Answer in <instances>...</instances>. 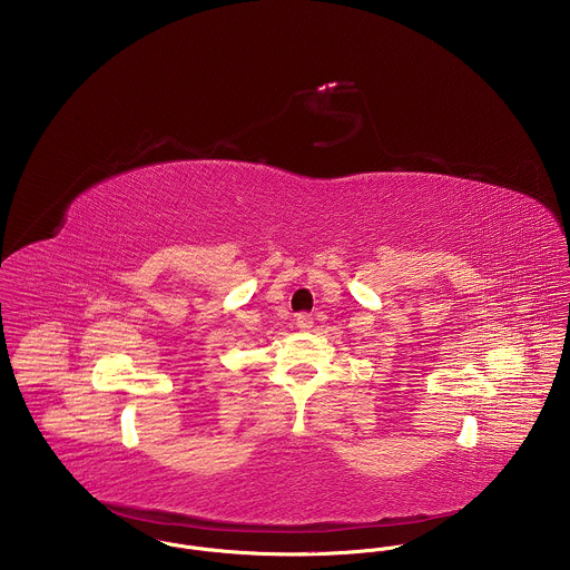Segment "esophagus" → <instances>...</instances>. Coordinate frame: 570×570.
Wrapping results in <instances>:
<instances>
[{
    "label": "esophagus",
    "mask_w": 570,
    "mask_h": 570,
    "mask_svg": "<svg viewBox=\"0 0 570 570\" xmlns=\"http://www.w3.org/2000/svg\"><path fill=\"white\" fill-rule=\"evenodd\" d=\"M296 326H298L301 331H312V326H314V318H312L309 314H301V316L296 318Z\"/></svg>",
    "instance_id": "esophagus-1"
}]
</instances>
